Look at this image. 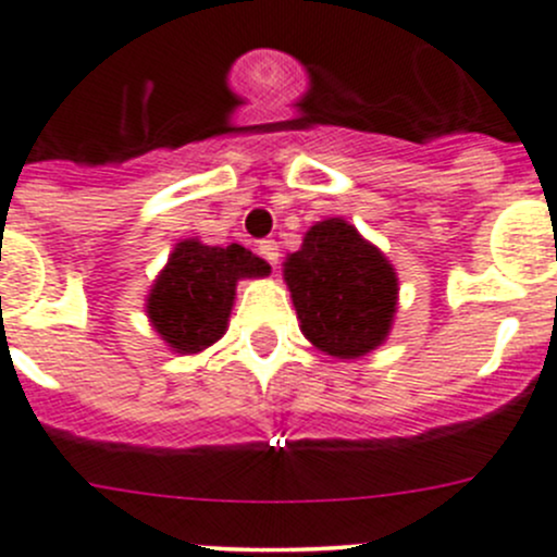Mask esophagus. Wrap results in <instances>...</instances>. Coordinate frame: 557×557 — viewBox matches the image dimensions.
Listing matches in <instances>:
<instances>
[{"instance_id":"1","label":"esophagus","mask_w":557,"mask_h":557,"mask_svg":"<svg viewBox=\"0 0 557 557\" xmlns=\"http://www.w3.org/2000/svg\"><path fill=\"white\" fill-rule=\"evenodd\" d=\"M258 256L263 258V261H269L272 267H277V258H280V247L274 239H263L261 245H258Z\"/></svg>"}]
</instances>
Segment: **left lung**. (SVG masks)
<instances>
[{"label": "left lung", "instance_id": "left-lung-1", "mask_svg": "<svg viewBox=\"0 0 557 557\" xmlns=\"http://www.w3.org/2000/svg\"><path fill=\"white\" fill-rule=\"evenodd\" d=\"M299 329L334 359H359L386 343L399 301L392 261L348 220L310 225L283 263Z\"/></svg>", "mask_w": 557, "mask_h": 557}]
</instances>
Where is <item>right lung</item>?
Instances as JSON below:
<instances>
[{"label":"right lung","instance_id":"obj_1","mask_svg":"<svg viewBox=\"0 0 557 557\" xmlns=\"http://www.w3.org/2000/svg\"><path fill=\"white\" fill-rule=\"evenodd\" d=\"M269 272L272 267L242 245L176 242L149 288V326L174 354H201L228 332L239 280L267 277Z\"/></svg>","mask_w":557,"mask_h":557}]
</instances>
